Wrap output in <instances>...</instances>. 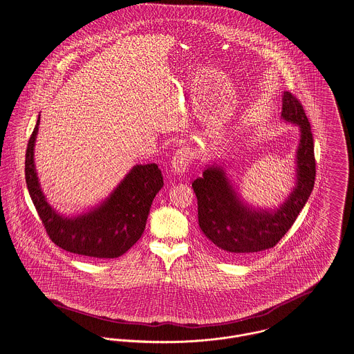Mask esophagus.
Here are the masks:
<instances>
[{
	"label": "esophagus",
	"instance_id": "esophagus-1",
	"mask_svg": "<svg viewBox=\"0 0 354 354\" xmlns=\"http://www.w3.org/2000/svg\"><path fill=\"white\" fill-rule=\"evenodd\" d=\"M193 154L189 147H181L178 149L171 160V167L176 174H183L188 169L189 163L192 162Z\"/></svg>",
	"mask_w": 354,
	"mask_h": 354
}]
</instances>
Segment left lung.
<instances>
[{
	"instance_id": "obj_1",
	"label": "left lung",
	"mask_w": 354,
	"mask_h": 354,
	"mask_svg": "<svg viewBox=\"0 0 354 354\" xmlns=\"http://www.w3.org/2000/svg\"><path fill=\"white\" fill-rule=\"evenodd\" d=\"M281 118L300 127V143L296 151V187L280 208L265 211L248 207L221 166H208L203 177L192 183L198 225L227 257H245L276 246L313 192L317 174L314 138L301 102L290 92L283 96Z\"/></svg>"
}]
</instances>
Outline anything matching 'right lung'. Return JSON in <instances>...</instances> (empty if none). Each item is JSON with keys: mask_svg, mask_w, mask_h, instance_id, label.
<instances>
[{"mask_svg": "<svg viewBox=\"0 0 354 354\" xmlns=\"http://www.w3.org/2000/svg\"><path fill=\"white\" fill-rule=\"evenodd\" d=\"M39 123L40 116L28 140L26 181L50 239L66 252L85 257L123 256L145 231L151 203L163 187L161 170L156 163L136 165L102 204L84 215L64 218L47 203L35 170L33 147Z\"/></svg>", "mask_w": 354, "mask_h": 354, "instance_id": "add662e5", "label": "right lung"}]
</instances>
